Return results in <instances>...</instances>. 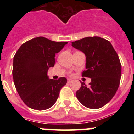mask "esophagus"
<instances>
[{
  "instance_id": "obj_1",
  "label": "esophagus",
  "mask_w": 134,
  "mask_h": 134,
  "mask_svg": "<svg viewBox=\"0 0 134 134\" xmlns=\"http://www.w3.org/2000/svg\"><path fill=\"white\" fill-rule=\"evenodd\" d=\"M72 82V80H71V79H68V83H71Z\"/></svg>"
}]
</instances>
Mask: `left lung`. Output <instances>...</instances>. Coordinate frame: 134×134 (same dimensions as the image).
Listing matches in <instances>:
<instances>
[{
	"label": "left lung",
	"instance_id": "obj_1",
	"mask_svg": "<svg viewBox=\"0 0 134 134\" xmlns=\"http://www.w3.org/2000/svg\"><path fill=\"white\" fill-rule=\"evenodd\" d=\"M72 46L86 56V70L82 76L91 79L88 86H81L76 96L82 105L97 109L108 103L120 82L121 66L119 56L109 41L99 37H87L72 41Z\"/></svg>",
	"mask_w": 134,
	"mask_h": 134
}]
</instances>
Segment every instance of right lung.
<instances>
[{
  "label": "right lung",
  "instance_id": "add662e5",
  "mask_svg": "<svg viewBox=\"0 0 134 134\" xmlns=\"http://www.w3.org/2000/svg\"><path fill=\"white\" fill-rule=\"evenodd\" d=\"M67 43L37 37L21 45L15 54L14 84L22 100L31 109H48L56 102L67 79H49L48 72L49 68L54 66L55 54Z\"/></svg>",
  "mask_w": 134,
  "mask_h": 134
}]
</instances>
